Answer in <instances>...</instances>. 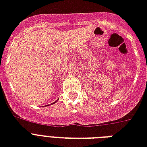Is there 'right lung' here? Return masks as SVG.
<instances>
[{
  "instance_id": "1",
  "label": "right lung",
  "mask_w": 147,
  "mask_h": 147,
  "mask_svg": "<svg viewBox=\"0 0 147 147\" xmlns=\"http://www.w3.org/2000/svg\"><path fill=\"white\" fill-rule=\"evenodd\" d=\"M56 102H57V101H56ZM53 103H55V102H53V103H52V104H53Z\"/></svg>"
}]
</instances>
